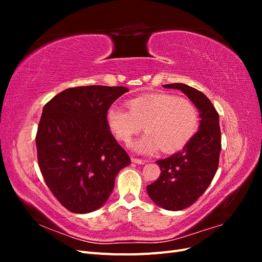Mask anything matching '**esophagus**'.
I'll return each mask as SVG.
<instances>
[{
    "label": "esophagus",
    "instance_id": "esophagus-1",
    "mask_svg": "<svg viewBox=\"0 0 262 262\" xmlns=\"http://www.w3.org/2000/svg\"><path fill=\"white\" fill-rule=\"evenodd\" d=\"M131 161H132V163H136V164H144L145 163V161L140 160V158H137V157H131Z\"/></svg>",
    "mask_w": 262,
    "mask_h": 262
}]
</instances>
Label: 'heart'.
<instances>
[{"instance_id": "obj_1", "label": "heart", "mask_w": 262, "mask_h": 262, "mask_svg": "<svg viewBox=\"0 0 262 262\" xmlns=\"http://www.w3.org/2000/svg\"><path fill=\"white\" fill-rule=\"evenodd\" d=\"M127 109L112 106L106 121L114 136L130 144L142 128L146 133L132 147L139 153H173L185 147L199 128V113L191 100L169 93H154L130 99Z\"/></svg>"}]
</instances>
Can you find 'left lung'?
<instances>
[{
    "label": "left lung",
    "mask_w": 262,
    "mask_h": 262,
    "mask_svg": "<svg viewBox=\"0 0 262 262\" xmlns=\"http://www.w3.org/2000/svg\"><path fill=\"white\" fill-rule=\"evenodd\" d=\"M179 90L200 113L199 130L179 152L160 160L161 175L146 187L150 199L158 207L180 211L193 204L204 193L219 167L221 129L219 114L205 95L181 83L163 85Z\"/></svg>",
    "instance_id": "left-lung-1"
}]
</instances>
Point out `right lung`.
Wrapping results in <instances>:
<instances>
[{"label": "right lung", "instance_id": "right-lung-1", "mask_svg": "<svg viewBox=\"0 0 262 262\" xmlns=\"http://www.w3.org/2000/svg\"><path fill=\"white\" fill-rule=\"evenodd\" d=\"M123 86L68 89L45 105L38 124V165L58 201L73 213L105 204L117 173L131 161L110 132L106 114Z\"/></svg>", "mask_w": 262, "mask_h": 262}]
</instances>
